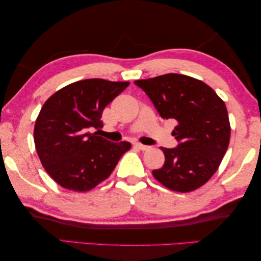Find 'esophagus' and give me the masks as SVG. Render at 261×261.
Listing matches in <instances>:
<instances>
[{"label": "esophagus", "mask_w": 261, "mask_h": 261, "mask_svg": "<svg viewBox=\"0 0 261 261\" xmlns=\"http://www.w3.org/2000/svg\"><path fill=\"white\" fill-rule=\"evenodd\" d=\"M134 147L140 149V150H147V149H149V146H146V144H142L140 142H135L134 143Z\"/></svg>", "instance_id": "1"}]
</instances>
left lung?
Wrapping results in <instances>:
<instances>
[{
	"label": "left lung",
	"mask_w": 261,
	"mask_h": 261,
	"mask_svg": "<svg viewBox=\"0 0 261 261\" xmlns=\"http://www.w3.org/2000/svg\"><path fill=\"white\" fill-rule=\"evenodd\" d=\"M165 120L177 121L176 148H162L165 162L152 174L165 187L191 192L206 184L227 151L230 123L224 101L201 81L165 74L135 81Z\"/></svg>",
	"instance_id": "obj_1"
}]
</instances>
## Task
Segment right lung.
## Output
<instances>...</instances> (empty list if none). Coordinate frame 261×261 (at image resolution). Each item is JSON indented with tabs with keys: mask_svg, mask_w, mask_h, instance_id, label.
I'll return each instance as SVG.
<instances>
[{
	"mask_svg": "<svg viewBox=\"0 0 261 261\" xmlns=\"http://www.w3.org/2000/svg\"><path fill=\"white\" fill-rule=\"evenodd\" d=\"M129 82L89 79L50 96L34 125V144L47 173L67 190L84 192L105 180L130 148L90 132L102 127V111Z\"/></svg>",
	"mask_w": 261,
	"mask_h": 261,
	"instance_id": "right-lung-1",
	"label": "right lung"
}]
</instances>
